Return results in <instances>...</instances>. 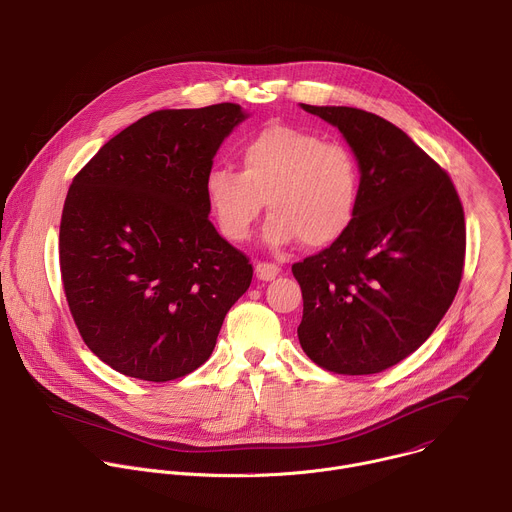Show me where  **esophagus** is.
<instances>
[{"label":"esophagus","instance_id":"esophagus-1","mask_svg":"<svg viewBox=\"0 0 512 512\" xmlns=\"http://www.w3.org/2000/svg\"><path fill=\"white\" fill-rule=\"evenodd\" d=\"M255 273H257V277H259L261 281H273V279L281 273V269H279L275 263L259 261V263L255 265Z\"/></svg>","mask_w":512,"mask_h":512}]
</instances>
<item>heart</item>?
<instances>
[{
	"label": "heart",
	"mask_w": 512,
	"mask_h": 512,
	"mask_svg": "<svg viewBox=\"0 0 512 512\" xmlns=\"http://www.w3.org/2000/svg\"><path fill=\"white\" fill-rule=\"evenodd\" d=\"M241 171L215 167L205 177V197L219 233L231 243L251 237L263 205L269 245L303 241L311 249L339 241L355 221L363 171L343 141L291 127L267 125L239 149Z\"/></svg>",
	"instance_id": "1"
}]
</instances>
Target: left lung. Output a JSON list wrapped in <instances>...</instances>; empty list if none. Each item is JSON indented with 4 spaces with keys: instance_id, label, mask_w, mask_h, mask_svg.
Masks as SVG:
<instances>
[{
    "instance_id": "8db88e82",
    "label": "left lung",
    "mask_w": 512,
    "mask_h": 512,
    "mask_svg": "<svg viewBox=\"0 0 512 512\" xmlns=\"http://www.w3.org/2000/svg\"><path fill=\"white\" fill-rule=\"evenodd\" d=\"M301 107L339 127L363 185L349 231L293 265L299 343L331 373H381L449 311L465 267V211L449 173L391 121L357 107Z\"/></svg>"
}]
</instances>
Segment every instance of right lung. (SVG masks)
Segmentation results:
<instances>
[{"mask_svg":"<svg viewBox=\"0 0 512 512\" xmlns=\"http://www.w3.org/2000/svg\"><path fill=\"white\" fill-rule=\"evenodd\" d=\"M247 117L237 103L159 109L73 177L59 225L63 291L83 343L121 375L165 383L215 349L253 265L209 221L205 177Z\"/></svg>","mask_w":512,"mask_h":512,"instance_id":"add662e5","label":"right lung"}]
</instances>
